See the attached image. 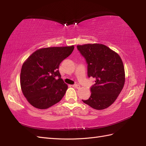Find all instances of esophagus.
Instances as JSON below:
<instances>
[{
    "mask_svg": "<svg viewBox=\"0 0 146 146\" xmlns=\"http://www.w3.org/2000/svg\"><path fill=\"white\" fill-rule=\"evenodd\" d=\"M73 86V87H74V88H77V89H78V88H80V86L79 85H76V84H75V85H72Z\"/></svg>",
    "mask_w": 146,
    "mask_h": 146,
    "instance_id": "34e87169",
    "label": "esophagus"
}]
</instances>
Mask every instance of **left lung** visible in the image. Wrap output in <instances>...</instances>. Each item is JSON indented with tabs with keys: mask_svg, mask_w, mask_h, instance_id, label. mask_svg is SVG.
<instances>
[{
	"mask_svg": "<svg viewBox=\"0 0 146 146\" xmlns=\"http://www.w3.org/2000/svg\"><path fill=\"white\" fill-rule=\"evenodd\" d=\"M77 48L88 63V76L95 79L90 97L83 102L98 110L108 108L116 100L125 84L122 59L116 52L98 43L78 45Z\"/></svg>",
	"mask_w": 146,
	"mask_h": 146,
	"instance_id": "left-lung-1",
	"label": "left lung"
}]
</instances>
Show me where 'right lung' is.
Instances as JSON below:
<instances>
[{
	"mask_svg": "<svg viewBox=\"0 0 146 146\" xmlns=\"http://www.w3.org/2000/svg\"><path fill=\"white\" fill-rule=\"evenodd\" d=\"M74 48L72 45L41 48L24 62L20 75L21 88L32 106L46 109L63 97L68 85L61 78L58 68Z\"/></svg>",
	"mask_w": 146,
	"mask_h": 146,
	"instance_id": "1",
	"label": "right lung"
}]
</instances>
